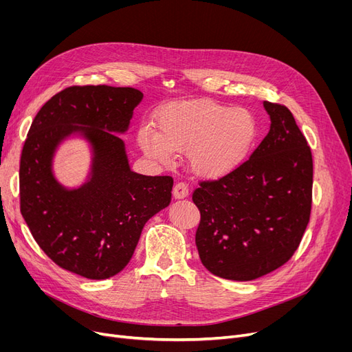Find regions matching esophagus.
Here are the masks:
<instances>
[{
    "label": "esophagus",
    "mask_w": 352,
    "mask_h": 352,
    "mask_svg": "<svg viewBox=\"0 0 352 352\" xmlns=\"http://www.w3.org/2000/svg\"><path fill=\"white\" fill-rule=\"evenodd\" d=\"M173 195L177 199L188 197V186H187V184L186 182H177L174 186V190H173Z\"/></svg>",
    "instance_id": "obj_1"
}]
</instances>
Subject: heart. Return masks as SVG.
<instances>
[{"mask_svg": "<svg viewBox=\"0 0 352 352\" xmlns=\"http://www.w3.org/2000/svg\"><path fill=\"white\" fill-rule=\"evenodd\" d=\"M155 124L138 129L141 150L158 162L171 164L187 153L192 171L221 178L241 166L256 137V121L248 109L208 100L184 101L162 108Z\"/></svg>", "mask_w": 352, "mask_h": 352, "instance_id": "obj_1", "label": "heart"}]
</instances>
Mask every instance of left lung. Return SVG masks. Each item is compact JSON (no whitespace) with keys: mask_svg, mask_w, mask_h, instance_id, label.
Returning a JSON list of instances; mask_svg holds the SVG:
<instances>
[{"mask_svg":"<svg viewBox=\"0 0 352 352\" xmlns=\"http://www.w3.org/2000/svg\"><path fill=\"white\" fill-rule=\"evenodd\" d=\"M271 125L250 160L192 194L201 212L195 244L217 276L251 281L284 265L309 221L312 155L291 111L264 101Z\"/></svg>","mask_w":352,"mask_h":352,"instance_id":"1","label":"left lung"}]
</instances>
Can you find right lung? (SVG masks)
I'll list each match as a JSON object with an SVG mask.
<instances>
[{
    "instance_id": "add662e5",
    "label": "right lung",
    "mask_w": 352,
    "mask_h": 352,
    "mask_svg": "<svg viewBox=\"0 0 352 352\" xmlns=\"http://www.w3.org/2000/svg\"><path fill=\"white\" fill-rule=\"evenodd\" d=\"M142 92L131 87H68L35 116L20 164L21 214L41 250L61 268L105 280L131 260L145 223L170 206L174 179L129 168L125 144ZM72 136L91 150L90 173L68 189L53 174L58 146Z\"/></svg>"
}]
</instances>
